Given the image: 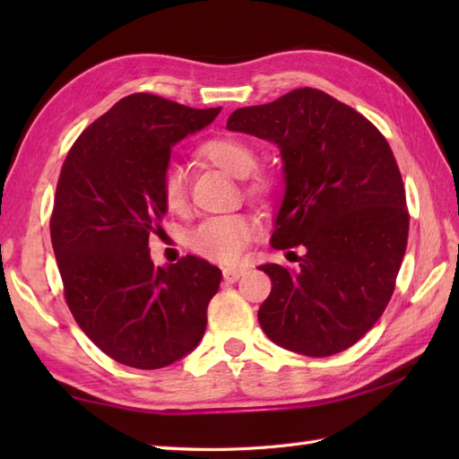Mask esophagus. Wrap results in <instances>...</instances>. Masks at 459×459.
<instances>
[{
  "mask_svg": "<svg viewBox=\"0 0 459 459\" xmlns=\"http://www.w3.org/2000/svg\"><path fill=\"white\" fill-rule=\"evenodd\" d=\"M247 274V266H227L222 270V276L227 281H237Z\"/></svg>",
  "mask_w": 459,
  "mask_h": 459,
  "instance_id": "34e87169",
  "label": "esophagus"
}]
</instances>
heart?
<instances>
[{"label": "heart", "instance_id": "b5f03b06", "mask_svg": "<svg viewBox=\"0 0 459 459\" xmlns=\"http://www.w3.org/2000/svg\"><path fill=\"white\" fill-rule=\"evenodd\" d=\"M199 155L203 160L212 163L230 178L245 179L255 169L256 165V152L250 148L245 140L230 138V135H222V138H212L204 142L199 148ZM272 189V179L264 173L252 175L247 183V191L250 195H266ZM161 197L165 207L171 212H183L187 207V187H185V175L178 168L171 165L163 175L161 183ZM255 232V221L242 214H227V217H214L203 221L197 229L189 235V247L197 252V255L230 262L237 260Z\"/></svg>", "mask_w": 459, "mask_h": 459}]
</instances>
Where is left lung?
<instances>
[{
    "mask_svg": "<svg viewBox=\"0 0 459 459\" xmlns=\"http://www.w3.org/2000/svg\"><path fill=\"white\" fill-rule=\"evenodd\" d=\"M227 130L280 150L284 199L270 245L306 247L298 272L260 266L272 280L262 329L299 355L341 353L383 316L406 252V195L391 145L365 116L316 89L238 108Z\"/></svg>",
    "mask_w": 459,
    "mask_h": 459,
    "instance_id": "1",
    "label": "left lung"
}]
</instances>
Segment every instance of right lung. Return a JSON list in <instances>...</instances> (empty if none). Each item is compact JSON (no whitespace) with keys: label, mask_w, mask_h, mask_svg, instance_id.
Segmentation results:
<instances>
[{"label":"right lung","mask_w":459,"mask_h":459,"mask_svg":"<svg viewBox=\"0 0 459 459\" xmlns=\"http://www.w3.org/2000/svg\"><path fill=\"white\" fill-rule=\"evenodd\" d=\"M221 108L130 94L86 128L56 183L51 242L65 298L92 343L122 365L161 368L189 355L207 327L222 272L197 256L155 266L150 235L171 148Z\"/></svg>","instance_id":"add662e5"}]
</instances>
